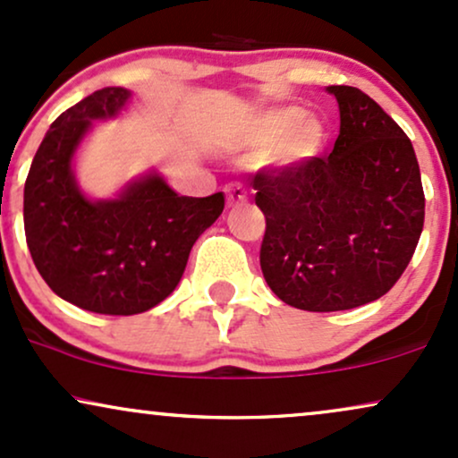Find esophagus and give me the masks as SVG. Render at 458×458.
I'll return each mask as SVG.
<instances>
[{
    "label": "esophagus",
    "instance_id": "esophagus-1",
    "mask_svg": "<svg viewBox=\"0 0 458 458\" xmlns=\"http://www.w3.org/2000/svg\"><path fill=\"white\" fill-rule=\"evenodd\" d=\"M224 191H225V200H228V207L243 205L247 198V191L241 185H225Z\"/></svg>",
    "mask_w": 458,
    "mask_h": 458
}]
</instances>
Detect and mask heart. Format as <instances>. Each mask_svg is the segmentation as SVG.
<instances>
[{"label":"heart","instance_id":"b5f03b06","mask_svg":"<svg viewBox=\"0 0 458 458\" xmlns=\"http://www.w3.org/2000/svg\"><path fill=\"white\" fill-rule=\"evenodd\" d=\"M243 142L256 151H268L267 164L277 173H292L310 166L322 156L328 130L316 114L299 106H279L256 114L247 125Z\"/></svg>","mask_w":458,"mask_h":458}]
</instances>
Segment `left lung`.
Wrapping results in <instances>:
<instances>
[{
	"instance_id": "left-lung-1",
	"label": "left lung",
	"mask_w": 458,
	"mask_h": 458,
	"mask_svg": "<svg viewBox=\"0 0 458 458\" xmlns=\"http://www.w3.org/2000/svg\"><path fill=\"white\" fill-rule=\"evenodd\" d=\"M327 91L341 119L333 153L250 181L267 217L264 279L305 311L354 310L386 294L424 224L420 168L405 131L356 87Z\"/></svg>"
}]
</instances>
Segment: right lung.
I'll list each match as a JSON object with an SVG mask.
<instances>
[{
  "mask_svg": "<svg viewBox=\"0 0 458 458\" xmlns=\"http://www.w3.org/2000/svg\"><path fill=\"white\" fill-rule=\"evenodd\" d=\"M130 89L104 87L53 121L25 181V236L55 294L106 316L148 311L173 294L194 243L224 211V194L179 196L148 170L114 198H89L74 156L93 121L114 119Z\"/></svg>",
  "mask_w": 458,
  "mask_h": 458,
  "instance_id": "right-lung-1",
  "label": "right lung"
}]
</instances>
